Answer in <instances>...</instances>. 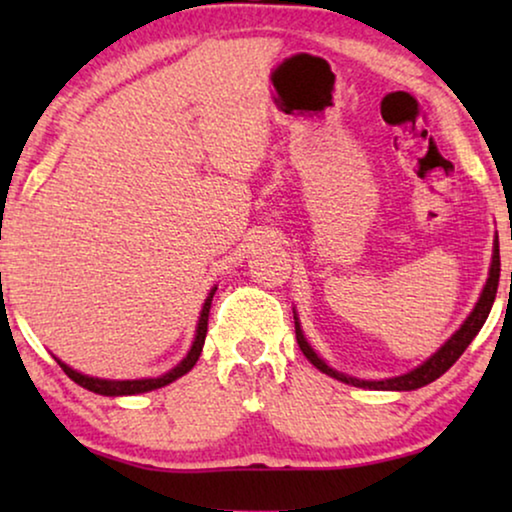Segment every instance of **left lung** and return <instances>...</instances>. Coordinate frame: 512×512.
<instances>
[{
    "label": "left lung",
    "instance_id": "obj_1",
    "mask_svg": "<svg viewBox=\"0 0 512 512\" xmlns=\"http://www.w3.org/2000/svg\"><path fill=\"white\" fill-rule=\"evenodd\" d=\"M499 275H501L499 240H494V254H492V265H489L487 284H485V289H482L478 303H475V307H473V312L468 314L466 321H464V324H461L459 331L454 333L452 338L447 340L445 345L440 347L436 354L429 356V359H426L422 366L412 368L410 373H403V375H398V377H387V380H359V377H349L345 373H338V370H333L331 366H326V361L321 359V356L310 347V342H307L305 335H303V328H300V324H298L296 312H293V319H296L298 347H300V352L307 356V361H310L314 368H319L321 373L335 377V380H340V382H345V384H354V387L377 389V391H412V389L426 387V384H431L433 380H438L440 375L447 373V370L454 366V361H457L459 356L466 352V347L471 345L475 335L480 333V328L487 321L489 310H492V305H494L496 289H499Z\"/></svg>",
    "mask_w": 512,
    "mask_h": 512
}]
</instances>
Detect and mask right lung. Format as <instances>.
<instances>
[{"label": "right lung", "mask_w": 512, "mask_h": 512, "mask_svg": "<svg viewBox=\"0 0 512 512\" xmlns=\"http://www.w3.org/2000/svg\"><path fill=\"white\" fill-rule=\"evenodd\" d=\"M214 291H209V296L205 300V305H202V312H200V319H198V328H195V340H193V347L191 352L186 354V359L177 363L170 373L160 375V377H144V380H100V377H88L79 373V370L69 368L67 363H62L60 359L58 366L65 370V375L69 380H74L79 387L93 391V394H100V396H135V394H146V391H153V389H160L165 387V384H170L177 380V377L186 375L188 370L195 366V361L200 359V352H202V345H205V335H207V321H209V307H212V298H214Z\"/></svg>", "instance_id": "1"}]
</instances>
